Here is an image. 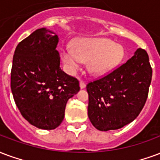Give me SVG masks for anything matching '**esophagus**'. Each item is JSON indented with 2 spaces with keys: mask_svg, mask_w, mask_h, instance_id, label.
I'll use <instances>...</instances> for the list:
<instances>
[{
  "mask_svg": "<svg viewBox=\"0 0 160 160\" xmlns=\"http://www.w3.org/2000/svg\"><path fill=\"white\" fill-rule=\"evenodd\" d=\"M80 87L81 88V89H83V88L86 87V83H85L84 81H82V80L80 82Z\"/></svg>",
  "mask_w": 160,
  "mask_h": 160,
  "instance_id": "obj_1",
  "label": "esophagus"
}]
</instances>
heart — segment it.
I'll use <instances>...</instances> for the list:
<instances>
[{
    "instance_id": "obj_1",
    "label": "heart",
    "mask_w": 160,
    "mask_h": 160,
    "mask_svg": "<svg viewBox=\"0 0 160 160\" xmlns=\"http://www.w3.org/2000/svg\"><path fill=\"white\" fill-rule=\"evenodd\" d=\"M73 49L65 48L61 57L70 72L81 68L87 62V68L92 75H102L121 62L124 49L109 39L102 37L80 38L73 43Z\"/></svg>"
}]
</instances>
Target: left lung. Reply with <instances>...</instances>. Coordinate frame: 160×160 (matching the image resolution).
<instances>
[{
  "instance_id": "1",
  "label": "left lung",
  "mask_w": 160,
  "mask_h": 160,
  "mask_svg": "<svg viewBox=\"0 0 160 160\" xmlns=\"http://www.w3.org/2000/svg\"><path fill=\"white\" fill-rule=\"evenodd\" d=\"M152 74L148 55L139 48L127 62L87 84L88 117L93 126L107 131L132 122L145 105Z\"/></svg>"
}]
</instances>
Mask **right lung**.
<instances>
[{
	"label": "right lung",
	"instance_id": "obj_1",
	"mask_svg": "<svg viewBox=\"0 0 160 160\" xmlns=\"http://www.w3.org/2000/svg\"><path fill=\"white\" fill-rule=\"evenodd\" d=\"M58 36L41 28L18 43L11 71V89L24 119L43 130L57 128L66 103L80 91L79 80L60 68Z\"/></svg>",
	"mask_w": 160,
	"mask_h": 160
}]
</instances>
